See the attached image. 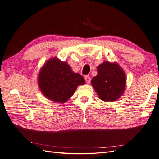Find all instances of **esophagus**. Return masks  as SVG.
<instances>
[{"label":"esophagus","mask_w":159,"mask_h":159,"mask_svg":"<svg viewBox=\"0 0 159 159\" xmlns=\"http://www.w3.org/2000/svg\"><path fill=\"white\" fill-rule=\"evenodd\" d=\"M85 80L86 82H87V84H89V83H90V81H91V78H90V77H89L88 75L85 76Z\"/></svg>","instance_id":"1"}]
</instances>
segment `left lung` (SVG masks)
<instances>
[{"mask_svg":"<svg viewBox=\"0 0 159 159\" xmlns=\"http://www.w3.org/2000/svg\"><path fill=\"white\" fill-rule=\"evenodd\" d=\"M98 75L91 81L99 98L112 102L121 98L126 88V75L117 62L103 61L97 68Z\"/></svg>","mask_w":159,"mask_h":159,"instance_id":"1","label":"left lung"}]
</instances>
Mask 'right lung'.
Instances as JSON below:
<instances>
[{
  "label": "right lung",
  "instance_id": "1",
  "mask_svg": "<svg viewBox=\"0 0 159 159\" xmlns=\"http://www.w3.org/2000/svg\"><path fill=\"white\" fill-rule=\"evenodd\" d=\"M85 83L83 76L74 73L66 61L56 57L48 60L38 74V84L42 93L58 103L68 102L78 86Z\"/></svg>",
  "mask_w": 159,
  "mask_h": 159
}]
</instances>
